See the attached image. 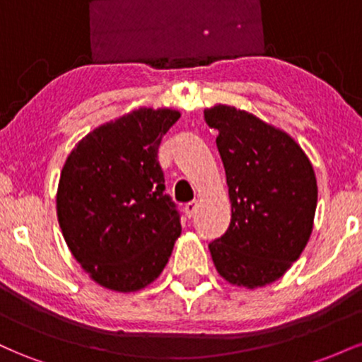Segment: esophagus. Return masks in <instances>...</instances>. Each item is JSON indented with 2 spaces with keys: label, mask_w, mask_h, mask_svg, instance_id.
<instances>
[{
  "label": "esophagus",
  "mask_w": 362,
  "mask_h": 362,
  "mask_svg": "<svg viewBox=\"0 0 362 362\" xmlns=\"http://www.w3.org/2000/svg\"><path fill=\"white\" fill-rule=\"evenodd\" d=\"M184 211H185V216H187V218H192L195 211H197V202L192 201V202H189V204H185Z\"/></svg>",
  "instance_id": "34e87169"
}]
</instances>
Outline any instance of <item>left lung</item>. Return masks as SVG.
<instances>
[{
	"label": "left lung",
	"instance_id": "obj_1",
	"mask_svg": "<svg viewBox=\"0 0 362 362\" xmlns=\"http://www.w3.org/2000/svg\"><path fill=\"white\" fill-rule=\"evenodd\" d=\"M218 131L231 221L209 243L216 271L230 284L255 289L284 276L308 243L318 187L300 144L281 129L230 105L204 110Z\"/></svg>",
	"mask_w": 362,
	"mask_h": 362
}]
</instances>
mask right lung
I'll return each instance as SVG.
<instances>
[{
  "label": "right lung",
  "instance_id": "right-lung-1",
  "mask_svg": "<svg viewBox=\"0 0 362 362\" xmlns=\"http://www.w3.org/2000/svg\"><path fill=\"white\" fill-rule=\"evenodd\" d=\"M180 119L141 107L93 129L61 170L57 219L73 257L103 288L134 293L160 276L180 236L158 148Z\"/></svg>",
  "mask_w": 362,
  "mask_h": 362
}]
</instances>
